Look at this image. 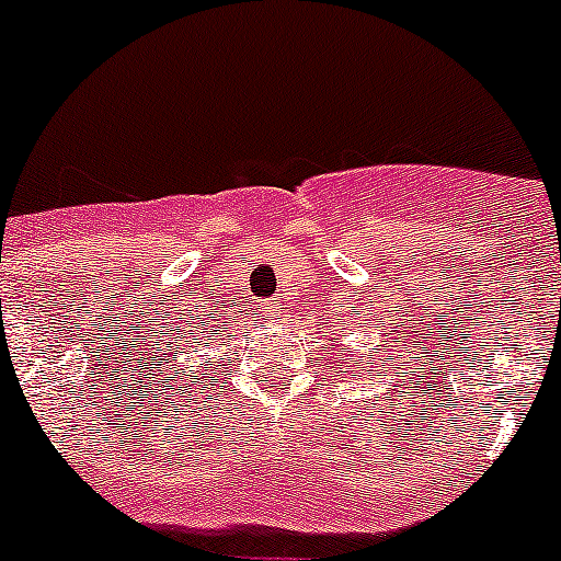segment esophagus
<instances>
[{
  "label": "esophagus",
  "mask_w": 561,
  "mask_h": 561,
  "mask_svg": "<svg viewBox=\"0 0 561 561\" xmlns=\"http://www.w3.org/2000/svg\"><path fill=\"white\" fill-rule=\"evenodd\" d=\"M264 311H266V317H270L272 323H275V320H280V317H284V306L275 304V300H270V304L264 306Z\"/></svg>",
  "instance_id": "1"
}]
</instances>
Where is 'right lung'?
<instances>
[{
    "label": "right lung",
    "mask_w": 561,
    "mask_h": 561,
    "mask_svg": "<svg viewBox=\"0 0 561 561\" xmlns=\"http://www.w3.org/2000/svg\"><path fill=\"white\" fill-rule=\"evenodd\" d=\"M207 331H193V336H180V342H168V351L160 354H153V362H157V368H153V376H157V385H160L162 396L171 393V401L182 393H196V390L210 381V374H207V354H213L210 348H216L219 342L216 336H205ZM199 350L203 359L199 366H193L185 369L179 362L180 353H195Z\"/></svg>",
    "instance_id": "add662e5"
}]
</instances>
